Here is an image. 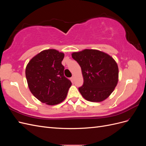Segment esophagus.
<instances>
[{"mask_svg":"<svg viewBox=\"0 0 146 146\" xmlns=\"http://www.w3.org/2000/svg\"><path fill=\"white\" fill-rule=\"evenodd\" d=\"M71 81H72V82H74V76L71 77Z\"/></svg>","mask_w":146,"mask_h":146,"instance_id":"obj_1","label":"esophagus"}]
</instances>
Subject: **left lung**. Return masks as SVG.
<instances>
[{
  "instance_id": "obj_1",
  "label": "left lung",
  "mask_w": 146,
  "mask_h": 146,
  "mask_svg": "<svg viewBox=\"0 0 146 146\" xmlns=\"http://www.w3.org/2000/svg\"><path fill=\"white\" fill-rule=\"evenodd\" d=\"M72 56L82 69L84 82L78 88L82 96L88 101L96 102L107 99L118 82L116 61L105 53L93 49L74 52Z\"/></svg>"
}]
</instances>
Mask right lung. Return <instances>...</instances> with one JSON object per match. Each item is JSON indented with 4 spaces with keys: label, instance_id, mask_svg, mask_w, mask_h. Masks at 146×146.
<instances>
[{
    "label": "right lung",
    "instance_id": "right-lung-1",
    "mask_svg": "<svg viewBox=\"0 0 146 146\" xmlns=\"http://www.w3.org/2000/svg\"><path fill=\"white\" fill-rule=\"evenodd\" d=\"M63 53L55 49L41 52L31 60L25 69V76L33 95L42 103L58 104L67 96L71 82L64 75L61 64Z\"/></svg>",
    "mask_w": 146,
    "mask_h": 146
}]
</instances>
